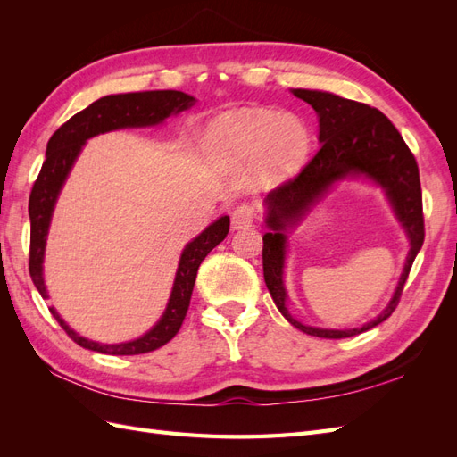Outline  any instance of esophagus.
Listing matches in <instances>:
<instances>
[{"instance_id":"34e87169","label":"esophagus","mask_w":457,"mask_h":457,"mask_svg":"<svg viewBox=\"0 0 457 457\" xmlns=\"http://www.w3.org/2000/svg\"><path fill=\"white\" fill-rule=\"evenodd\" d=\"M230 219L234 230H244L247 227H252L255 220V207L252 204H240L234 207Z\"/></svg>"}]
</instances>
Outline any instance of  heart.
<instances>
[{
	"instance_id": "1",
	"label": "heart",
	"mask_w": 457,
	"mask_h": 457,
	"mask_svg": "<svg viewBox=\"0 0 457 457\" xmlns=\"http://www.w3.org/2000/svg\"><path fill=\"white\" fill-rule=\"evenodd\" d=\"M205 139L220 160L245 163L255 158L259 179L276 181L305 158L311 135L305 121L292 112L242 108L217 116Z\"/></svg>"
}]
</instances>
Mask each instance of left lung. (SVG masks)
<instances>
[{"instance_id":"1","label":"left lung","mask_w":457,"mask_h":457,"mask_svg":"<svg viewBox=\"0 0 457 457\" xmlns=\"http://www.w3.org/2000/svg\"><path fill=\"white\" fill-rule=\"evenodd\" d=\"M294 95L309 103L320 123V148L294 179L270 190L267 204V227L262 237V274L272 295L274 305L286 320L309 336L326 339H343L362 334L389 318L403 295L410 269L425 240L423 202L418 162L404 143L403 135L378 108L364 103L343 99L334 93L294 89ZM364 174L386 188L397 218L411 238V252L405 272L387 309L362 328L353 330H322L301 325L285 307L283 259L285 230L320 199L328 187L345 176Z\"/></svg>"}]
</instances>
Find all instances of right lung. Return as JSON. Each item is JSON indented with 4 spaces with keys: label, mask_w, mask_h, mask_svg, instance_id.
<instances>
[{
    "label": "right lung",
    "mask_w": 457,
    "mask_h": 457,
    "mask_svg": "<svg viewBox=\"0 0 457 457\" xmlns=\"http://www.w3.org/2000/svg\"><path fill=\"white\" fill-rule=\"evenodd\" d=\"M195 104V96L183 91H139V93H123V95H108L103 99L95 101L86 110L74 114L71 120L53 133L46 150V162L41 165V171L30 192L29 213H30V261L29 269L32 282L37 287L41 297H47V289L44 284V252L47 230L51 223L53 207L59 198V192L71 173L72 165L79 154L81 146L86 145L91 137L106 133L121 128H141V126H156V123L170 118L171 114H179L183 110ZM230 219L225 215L217 219L213 225L207 227L200 237H196L183 250L179 269L175 274V282L171 289V297L168 303L160 322L139 339L116 345L95 343L86 337L78 336L74 329L64 324L59 312L53 307L51 314L57 318L61 328L66 331L68 337L79 347L96 351L103 354L114 356H133L145 354L163 347L165 343L171 341L187 316L192 289H195L196 274L200 262L205 259L217 244L225 240L228 234Z\"/></svg>",
    "instance_id": "1"
}]
</instances>
